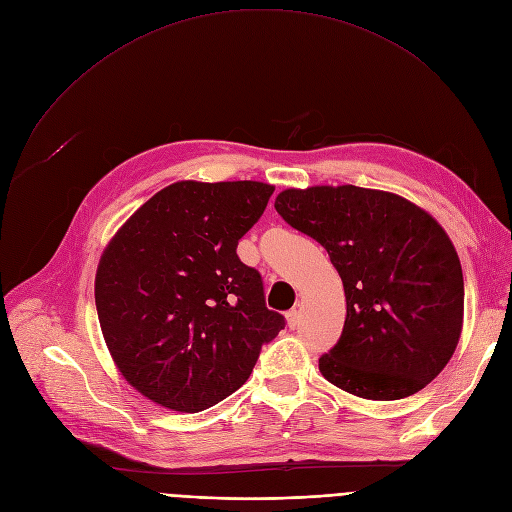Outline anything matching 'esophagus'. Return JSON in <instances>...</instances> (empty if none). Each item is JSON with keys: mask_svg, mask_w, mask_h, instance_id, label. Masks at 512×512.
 <instances>
[{"mask_svg": "<svg viewBox=\"0 0 512 512\" xmlns=\"http://www.w3.org/2000/svg\"><path fill=\"white\" fill-rule=\"evenodd\" d=\"M286 321H288V328H290V330L299 328V324H301V313H299L297 309L288 311V313H286Z\"/></svg>", "mask_w": 512, "mask_h": 512, "instance_id": "1", "label": "esophagus"}]
</instances>
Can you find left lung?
<instances>
[{
    "mask_svg": "<svg viewBox=\"0 0 512 512\" xmlns=\"http://www.w3.org/2000/svg\"><path fill=\"white\" fill-rule=\"evenodd\" d=\"M274 207L342 278L346 319L321 375L367 400L407 398L432 382L459 344L465 307L444 228L407 199L353 184L286 188Z\"/></svg>",
    "mask_w": 512,
    "mask_h": 512,
    "instance_id": "8db88e82",
    "label": "left lung"
}]
</instances>
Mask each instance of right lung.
Listing matches in <instances>:
<instances>
[{
  "label": "right lung",
  "mask_w": 512,
  "mask_h": 512,
  "mask_svg": "<svg viewBox=\"0 0 512 512\" xmlns=\"http://www.w3.org/2000/svg\"><path fill=\"white\" fill-rule=\"evenodd\" d=\"M272 184L182 180L134 211L95 276L101 332L124 380L157 405L197 413L249 380L286 326L261 274L236 255Z\"/></svg>",
  "instance_id": "add662e5"
}]
</instances>
